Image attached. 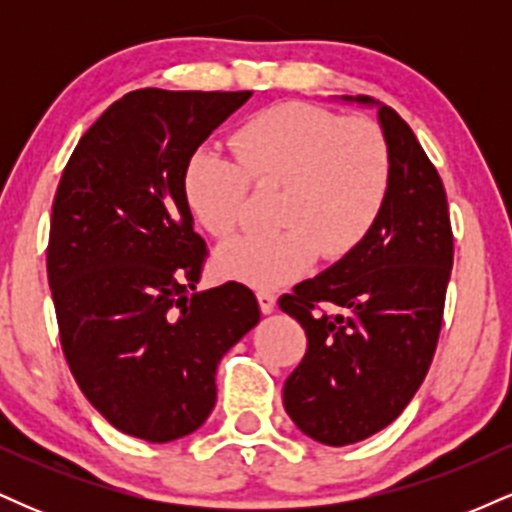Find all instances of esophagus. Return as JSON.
Returning a JSON list of instances; mask_svg holds the SVG:
<instances>
[{"mask_svg": "<svg viewBox=\"0 0 512 512\" xmlns=\"http://www.w3.org/2000/svg\"><path fill=\"white\" fill-rule=\"evenodd\" d=\"M257 303H260V310L264 315H269L276 305V296L269 291H257Z\"/></svg>", "mask_w": 512, "mask_h": 512, "instance_id": "esophagus-1", "label": "esophagus"}]
</instances>
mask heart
I'll return each mask as SVG.
<instances>
[{
    "instance_id": "1",
    "label": "heart",
    "mask_w": 512,
    "mask_h": 512,
    "mask_svg": "<svg viewBox=\"0 0 512 512\" xmlns=\"http://www.w3.org/2000/svg\"><path fill=\"white\" fill-rule=\"evenodd\" d=\"M236 156L199 146L182 166L187 211L209 236L228 238L243 219L250 180L279 187L272 233L240 236L216 252L226 279L274 289L317 260H344L387 207L392 154L383 129L313 103H276L233 134Z\"/></svg>"
}]
</instances>
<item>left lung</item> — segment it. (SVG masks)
I'll return each mask as SVG.
<instances>
[{
    "label": "left lung",
    "mask_w": 512,
    "mask_h": 512,
    "mask_svg": "<svg viewBox=\"0 0 512 512\" xmlns=\"http://www.w3.org/2000/svg\"><path fill=\"white\" fill-rule=\"evenodd\" d=\"M344 101L378 108L392 154L387 207L351 255L279 298L308 337L284 383L286 414L334 448L390 426L424 383L455 252L443 180L411 127L368 96Z\"/></svg>",
    "instance_id": "1"
}]
</instances>
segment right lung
I'll use <instances>...</instances> for the list:
<instances>
[{
    "mask_svg": "<svg viewBox=\"0 0 512 512\" xmlns=\"http://www.w3.org/2000/svg\"><path fill=\"white\" fill-rule=\"evenodd\" d=\"M252 91L139 88L79 139L52 202L48 281L88 402L127 436L170 443L216 404V366L260 322L248 286L197 291L207 243L182 202L187 156Z\"/></svg>",
    "mask_w": 512,
    "mask_h": 512,
    "instance_id": "right-lung-1",
    "label": "right lung"
}]
</instances>
